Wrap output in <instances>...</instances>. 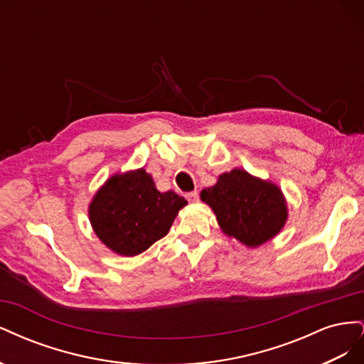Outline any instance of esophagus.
<instances>
[{
  "instance_id": "obj_1",
  "label": "esophagus",
  "mask_w": 364,
  "mask_h": 364,
  "mask_svg": "<svg viewBox=\"0 0 364 364\" xmlns=\"http://www.w3.org/2000/svg\"><path fill=\"white\" fill-rule=\"evenodd\" d=\"M186 200H188L190 203H194V202H197V200H199V193H197V191L188 193V194H186Z\"/></svg>"
}]
</instances>
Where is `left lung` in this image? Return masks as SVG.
<instances>
[{"instance_id": "left-lung-1", "label": "left lung", "mask_w": 364, "mask_h": 364, "mask_svg": "<svg viewBox=\"0 0 364 364\" xmlns=\"http://www.w3.org/2000/svg\"><path fill=\"white\" fill-rule=\"evenodd\" d=\"M200 199L215 214L222 232L246 247H258L277 237L287 223L289 208L277 183L234 168L202 190Z\"/></svg>"}]
</instances>
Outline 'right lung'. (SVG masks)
<instances>
[{"instance_id": "1", "label": "right lung", "mask_w": 364, "mask_h": 364, "mask_svg": "<svg viewBox=\"0 0 364 364\" xmlns=\"http://www.w3.org/2000/svg\"><path fill=\"white\" fill-rule=\"evenodd\" d=\"M188 203L173 191H158L144 168L115 173L98 188L87 215L98 240L117 255L135 257L168 234Z\"/></svg>"}]
</instances>
